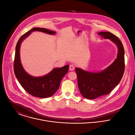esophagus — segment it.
I'll return each instance as SVG.
<instances>
[{
	"mask_svg": "<svg viewBox=\"0 0 135 135\" xmlns=\"http://www.w3.org/2000/svg\"><path fill=\"white\" fill-rule=\"evenodd\" d=\"M69 69L70 71H73L74 70V66L73 64H71L69 66Z\"/></svg>",
	"mask_w": 135,
	"mask_h": 135,
	"instance_id": "obj_1",
	"label": "esophagus"
}]
</instances>
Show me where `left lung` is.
Segmentation results:
<instances>
[{"mask_svg":"<svg viewBox=\"0 0 135 135\" xmlns=\"http://www.w3.org/2000/svg\"><path fill=\"white\" fill-rule=\"evenodd\" d=\"M98 34L116 44L118 52L113 63L100 72H91L75 68L80 93L89 99L108 95L119 84L124 71V50L119 38L109 32H100Z\"/></svg>","mask_w":135,"mask_h":135,"instance_id":"1","label":"left lung"}]
</instances>
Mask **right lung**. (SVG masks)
<instances>
[{
	"label": "right lung",
	"instance_id": "add662e5",
	"mask_svg": "<svg viewBox=\"0 0 135 135\" xmlns=\"http://www.w3.org/2000/svg\"><path fill=\"white\" fill-rule=\"evenodd\" d=\"M35 31L49 35H54L56 33L45 28H34L24 33L19 39L16 46L14 71L16 78L26 91L33 96L44 98L52 96L59 89L62 78L69 71V65L54 69L49 73L40 77L31 76L25 72L20 60V46L24 39Z\"/></svg>",
	"mask_w": 135,
	"mask_h": 135
}]
</instances>
